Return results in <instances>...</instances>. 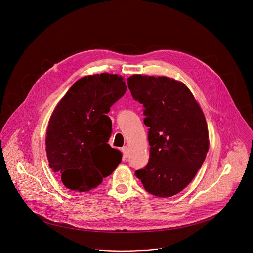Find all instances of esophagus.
Returning a JSON list of instances; mask_svg holds the SVG:
<instances>
[{"label": "esophagus", "mask_w": 253, "mask_h": 253, "mask_svg": "<svg viewBox=\"0 0 253 253\" xmlns=\"http://www.w3.org/2000/svg\"><path fill=\"white\" fill-rule=\"evenodd\" d=\"M121 151H122V153H123V156H124V158H127V157H128V153H129V149H128V147H127V146H124V147H122Z\"/></svg>", "instance_id": "1"}]
</instances>
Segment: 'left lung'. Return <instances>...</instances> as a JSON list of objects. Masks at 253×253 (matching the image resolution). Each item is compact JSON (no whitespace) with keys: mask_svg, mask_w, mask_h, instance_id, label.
Listing matches in <instances>:
<instances>
[{"mask_svg":"<svg viewBox=\"0 0 253 253\" xmlns=\"http://www.w3.org/2000/svg\"><path fill=\"white\" fill-rule=\"evenodd\" d=\"M127 83L133 99L143 105L149 127V161L135 174L150 194L173 196L192 181L208 152L203 112L181 82L133 75Z\"/></svg>","mask_w":253,"mask_h":253,"instance_id":"left-lung-1","label":"left lung"}]
</instances>
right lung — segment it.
<instances>
[{
  "mask_svg": "<svg viewBox=\"0 0 253 253\" xmlns=\"http://www.w3.org/2000/svg\"><path fill=\"white\" fill-rule=\"evenodd\" d=\"M126 89L118 75L86 76L57 105L48 125L46 152L49 166L67 188L89 191L121 162V152L108 144L112 121L106 114Z\"/></svg>",
  "mask_w": 253,
  "mask_h": 253,
  "instance_id": "1",
  "label": "right lung"
}]
</instances>
